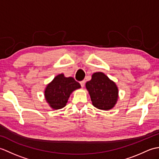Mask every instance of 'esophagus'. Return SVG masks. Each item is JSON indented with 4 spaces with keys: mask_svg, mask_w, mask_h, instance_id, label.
Instances as JSON below:
<instances>
[{
    "mask_svg": "<svg viewBox=\"0 0 159 159\" xmlns=\"http://www.w3.org/2000/svg\"><path fill=\"white\" fill-rule=\"evenodd\" d=\"M80 85H81V87H83L84 86H85V80H82V81H80Z\"/></svg>",
    "mask_w": 159,
    "mask_h": 159,
    "instance_id": "esophagus-1",
    "label": "esophagus"
}]
</instances>
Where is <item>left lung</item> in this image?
<instances>
[{
    "label": "left lung",
    "mask_w": 159,
    "mask_h": 159,
    "mask_svg": "<svg viewBox=\"0 0 159 159\" xmlns=\"http://www.w3.org/2000/svg\"><path fill=\"white\" fill-rule=\"evenodd\" d=\"M93 107L100 110L109 111L116 105L119 90L116 83L103 72H95L92 79L85 84Z\"/></svg>",
    "instance_id": "8db88e82"
}]
</instances>
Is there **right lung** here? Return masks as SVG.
Listing matches in <instances>:
<instances>
[{"instance_id":"obj_1","label":"right lung","mask_w":159,"mask_h":159,"mask_svg":"<svg viewBox=\"0 0 159 159\" xmlns=\"http://www.w3.org/2000/svg\"><path fill=\"white\" fill-rule=\"evenodd\" d=\"M80 87L74 78L66 77L63 74H60L46 85L44 89L45 100L52 109H61L66 106L71 93Z\"/></svg>"}]
</instances>
